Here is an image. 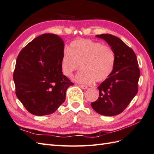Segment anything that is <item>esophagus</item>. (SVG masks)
I'll return each mask as SVG.
<instances>
[{
	"label": "esophagus",
	"instance_id": "esophagus-1",
	"mask_svg": "<svg viewBox=\"0 0 154 154\" xmlns=\"http://www.w3.org/2000/svg\"><path fill=\"white\" fill-rule=\"evenodd\" d=\"M79 87H81L82 89H84V90H86V89H87L88 88V87L86 86H85V85H79Z\"/></svg>",
	"mask_w": 154,
	"mask_h": 154
}]
</instances>
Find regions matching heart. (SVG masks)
Returning a JSON list of instances; mask_svg holds the SVG:
<instances>
[{"mask_svg": "<svg viewBox=\"0 0 154 154\" xmlns=\"http://www.w3.org/2000/svg\"><path fill=\"white\" fill-rule=\"evenodd\" d=\"M115 63V54L108 45L88 39L74 40L64 51L61 58V71L71 77L79 66L82 70L75 77L79 83L90 85L103 81L111 75Z\"/></svg>", "mask_w": 154, "mask_h": 154, "instance_id": "b5f03b06", "label": "heart"}]
</instances>
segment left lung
Wrapping results in <instances>:
<instances>
[{"mask_svg": "<svg viewBox=\"0 0 154 154\" xmlns=\"http://www.w3.org/2000/svg\"><path fill=\"white\" fill-rule=\"evenodd\" d=\"M96 37L103 39L111 47L115 63L111 75L97 87L99 97L91 106L100 115L115 116L124 111L138 92L139 64L133 49L120 38L107 34Z\"/></svg>", "mask_w": 154, "mask_h": 154, "instance_id": "obj_1", "label": "left lung"}]
</instances>
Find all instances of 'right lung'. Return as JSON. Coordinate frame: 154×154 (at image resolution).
<instances>
[{"mask_svg": "<svg viewBox=\"0 0 154 154\" xmlns=\"http://www.w3.org/2000/svg\"><path fill=\"white\" fill-rule=\"evenodd\" d=\"M64 46L57 35L43 34L28 43L17 58L13 75L15 94L34 115L54 112L73 85L61 71Z\"/></svg>", "mask_w": 154, "mask_h": 154, "instance_id": "add662e5", "label": "right lung"}]
</instances>
